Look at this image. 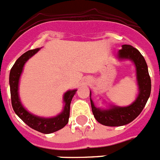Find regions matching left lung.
<instances>
[{"label": "left lung", "mask_w": 160, "mask_h": 160, "mask_svg": "<svg viewBox=\"0 0 160 160\" xmlns=\"http://www.w3.org/2000/svg\"><path fill=\"white\" fill-rule=\"evenodd\" d=\"M117 58L119 61L129 60L133 62L136 68L138 94L133 102L127 107L109 104L108 107L104 109L95 107L91 98L92 93L90 91L91 107L95 119L103 125L111 127L125 125L136 119L146 106L151 91V80L148 72V67L144 57L138 49L132 45H123L122 49L118 52Z\"/></svg>", "instance_id": "obj_1"}]
</instances>
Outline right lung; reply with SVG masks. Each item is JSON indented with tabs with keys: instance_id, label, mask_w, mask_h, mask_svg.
Segmentation results:
<instances>
[{
	"instance_id": "add662e5",
	"label": "right lung",
	"mask_w": 160,
	"mask_h": 160,
	"mask_svg": "<svg viewBox=\"0 0 160 160\" xmlns=\"http://www.w3.org/2000/svg\"><path fill=\"white\" fill-rule=\"evenodd\" d=\"M40 49L41 48L28 50L17 59L9 72V87L12 107L16 115L30 128L42 133L49 134L61 129L68 123L70 116V105L72 102V98L76 94L77 89L68 90L64 93L62 98L64 103L63 109L61 113L56 116L41 117L31 113L23 107L18 93L20 77L22 73L25 63Z\"/></svg>"
}]
</instances>
